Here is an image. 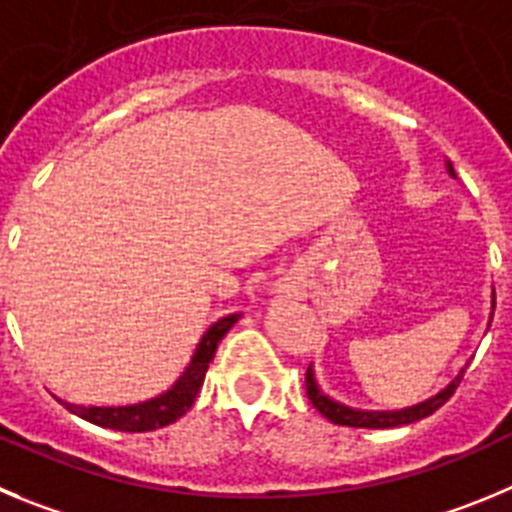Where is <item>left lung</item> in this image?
<instances>
[{
	"label": "left lung",
	"mask_w": 512,
	"mask_h": 512,
	"mask_svg": "<svg viewBox=\"0 0 512 512\" xmlns=\"http://www.w3.org/2000/svg\"><path fill=\"white\" fill-rule=\"evenodd\" d=\"M450 174H455L452 164H450ZM462 376H465V369H462L460 374H457L455 379H452L450 384H447V389L439 391L437 396H432V399L422 401V404H417V407L399 409V412H361V409L343 407V404H338V401L328 399V396L323 394L321 389H318V384H315L313 369H308V374H305V394H308L310 404H313V407L318 409V412H321L323 417L328 419V422L341 424V427L389 429V427H401V424L419 422V419L429 417V414L437 412L439 407H444V404L450 401V396L455 394L457 386H460Z\"/></svg>",
	"instance_id": "8db88e82"
}]
</instances>
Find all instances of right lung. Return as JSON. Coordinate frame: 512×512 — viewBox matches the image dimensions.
<instances>
[{
	"label": "right lung",
	"mask_w": 512,
	"mask_h": 512,
	"mask_svg": "<svg viewBox=\"0 0 512 512\" xmlns=\"http://www.w3.org/2000/svg\"><path fill=\"white\" fill-rule=\"evenodd\" d=\"M237 321H240V313H232L227 315V318H222V321L214 323V326L204 333L202 341H199L197 353H194V358H191V364L186 366L184 374L179 376V381H176L166 394L156 396V399L131 404V407H78V404H68V401L62 399L57 401H60L68 412L85 419V422L98 424V427L105 429H118V432H151V429L174 424L176 419L184 417L191 409L199 389H202L209 361L214 358L219 341H222L224 333H227Z\"/></svg>",
	"instance_id": "obj_1"
}]
</instances>
